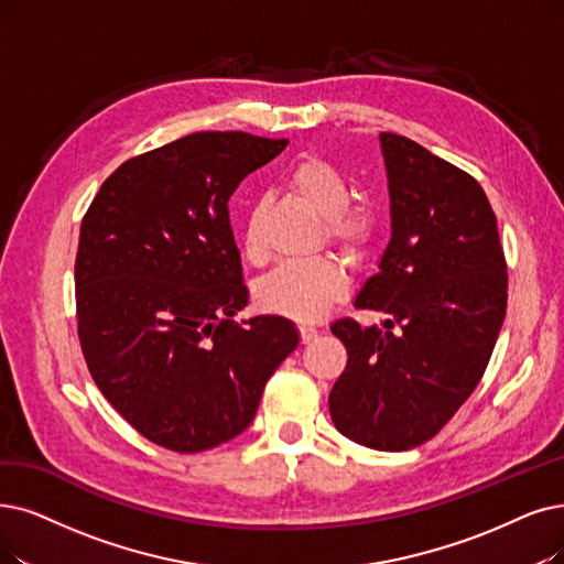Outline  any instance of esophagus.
<instances>
[{
    "mask_svg": "<svg viewBox=\"0 0 564 564\" xmlns=\"http://www.w3.org/2000/svg\"><path fill=\"white\" fill-rule=\"evenodd\" d=\"M299 330H301V340H303L305 345H307V343H312L314 337H317V333H319V330L314 328V326H305V324H303Z\"/></svg>",
    "mask_w": 564,
    "mask_h": 564,
    "instance_id": "1",
    "label": "esophagus"
}]
</instances>
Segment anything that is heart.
<instances>
[{
    "mask_svg": "<svg viewBox=\"0 0 564 564\" xmlns=\"http://www.w3.org/2000/svg\"><path fill=\"white\" fill-rule=\"evenodd\" d=\"M286 185L317 210L324 219V234L345 252L358 254L372 238L375 219L370 210L347 206L349 183L330 162L307 154L286 173ZM263 219L252 208L242 224V252L250 261H261L265 254ZM347 291L345 270L330 257H312L301 261H284L257 282L254 299L261 310L282 314L296 322H314L328 310L333 301Z\"/></svg>",
    "mask_w": 564,
    "mask_h": 564,
    "instance_id": "obj_1",
    "label": "heart"
}]
</instances>
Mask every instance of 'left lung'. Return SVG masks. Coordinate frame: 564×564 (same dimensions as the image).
<instances>
[{
    "label": "left lung",
    "mask_w": 564,
    "mask_h": 564,
    "mask_svg": "<svg viewBox=\"0 0 564 564\" xmlns=\"http://www.w3.org/2000/svg\"><path fill=\"white\" fill-rule=\"evenodd\" d=\"M379 145L391 240L354 305L389 319L387 330L330 326L349 358L328 408L356 444L408 452L435 437L481 381L507 312V263L475 177L398 133H379Z\"/></svg>",
    "instance_id": "obj_1"
}]
</instances>
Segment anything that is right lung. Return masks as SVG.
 <instances>
[{"mask_svg": "<svg viewBox=\"0 0 564 564\" xmlns=\"http://www.w3.org/2000/svg\"><path fill=\"white\" fill-rule=\"evenodd\" d=\"M286 143L189 133L124 162L83 217L76 310L89 375L143 437L171 452L240 435L265 381L299 347L296 324L278 314L234 322L250 294L229 198Z\"/></svg>", "mask_w": 564, "mask_h": 564, "instance_id": "1", "label": "right lung"}]
</instances>
